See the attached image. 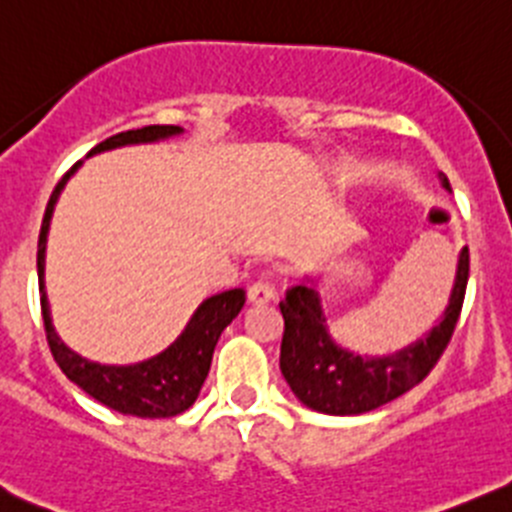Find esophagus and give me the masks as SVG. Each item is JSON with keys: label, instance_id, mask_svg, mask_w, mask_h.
Returning a JSON list of instances; mask_svg holds the SVG:
<instances>
[{"label": "esophagus", "instance_id": "obj_1", "mask_svg": "<svg viewBox=\"0 0 512 512\" xmlns=\"http://www.w3.org/2000/svg\"><path fill=\"white\" fill-rule=\"evenodd\" d=\"M271 299H274V286L266 284V281H256V284L248 289V301H251V304L261 306V304H269Z\"/></svg>", "mask_w": 512, "mask_h": 512}]
</instances>
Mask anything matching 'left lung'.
Segmentation results:
<instances>
[{
	"mask_svg": "<svg viewBox=\"0 0 512 512\" xmlns=\"http://www.w3.org/2000/svg\"><path fill=\"white\" fill-rule=\"evenodd\" d=\"M440 186L450 183L437 173ZM467 246L460 248L447 306L425 337L399 347L392 354H357L332 337L324 311L319 276H304L286 291L279 309L284 316L281 374L301 405L321 415H364L410 392L430 374L445 352L465 299Z\"/></svg>",
	"mask_w": 512,
	"mask_h": 512,
	"instance_id": "left-lung-1",
	"label": "left lung"
}]
</instances>
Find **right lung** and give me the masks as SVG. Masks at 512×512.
<instances>
[{
  "mask_svg": "<svg viewBox=\"0 0 512 512\" xmlns=\"http://www.w3.org/2000/svg\"><path fill=\"white\" fill-rule=\"evenodd\" d=\"M186 130L180 125H148V128L128 130L113 138L102 140L100 145L87 153L90 155L105 153V150L125 148V145H150L163 143V140L178 138ZM75 165L65 178L57 183L52 191L50 203H47L45 218H42L40 243H37V276H40V301H42V319H45L47 342H50L52 357L60 364L65 377L75 382L82 392L97 399L100 405L110 407L115 412L133 417H148V420H160V417H175L186 412L201 394L203 382L211 369L213 349H216L221 332L238 316V311L246 304V291L228 289L221 294H213L198 304L193 316L188 319L186 329L170 342L163 352L155 357L143 359L135 364H100L82 357L75 349L67 347L52 324L50 301H47L45 289V256H47V236H50L52 213H55L57 201L65 191L67 180L77 173Z\"/></svg>",
  "mask_w": 512,
  "mask_h": 512,
  "instance_id": "obj_1",
  "label": "right lung"
}]
</instances>
